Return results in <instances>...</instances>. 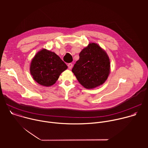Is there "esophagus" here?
<instances>
[{
	"instance_id": "obj_1",
	"label": "esophagus",
	"mask_w": 148,
	"mask_h": 148,
	"mask_svg": "<svg viewBox=\"0 0 148 148\" xmlns=\"http://www.w3.org/2000/svg\"><path fill=\"white\" fill-rule=\"evenodd\" d=\"M68 67L69 69H71L73 67V64L72 63H69L68 64Z\"/></svg>"
}]
</instances>
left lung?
Masks as SVG:
<instances>
[{
  "mask_svg": "<svg viewBox=\"0 0 148 148\" xmlns=\"http://www.w3.org/2000/svg\"><path fill=\"white\" fill-rule=\"evenodd\" d=\"M72 72L85 88H94L107 80L110 71L109 57L98 45L90 43L79 54Z\"/></svg>",
  "mask_w": 148,
  "mask_h": 148,
  "instance_id": "obj_1",
  "label": "left lung"
}]
</instances>
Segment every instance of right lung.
<instances>
[{"instance_id":"add662e5","label":"right lung","mask_w":148,"mask_h":148,"mask_svg":"<svg viewBox=\"0 0 148 148\" xmlns=\"http://www.w3.org/2000/svg\"><path fill=\"white\" fill-rule=\"evenodd\" d=\"M67 69L66 63L55 53L43 49L32 60L30 70L37 83L49 87L53 85L61 73Z\"/></svg>"}]
</instances>
